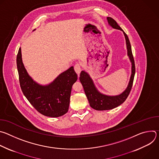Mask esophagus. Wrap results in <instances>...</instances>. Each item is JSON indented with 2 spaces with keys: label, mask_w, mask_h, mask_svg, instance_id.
Instances as JSON below:
<instances>
[{
  "label": "esophagus",
  "mask_w": 159,
  "mask_h": 159,
  "mask_svg": "<svg viewBox=\"0 0 159 159\" xmlns=\"http://www.w3.org/2000/svg\"><path fill=\"white\" fill-rule=\"evenodd\" d=\"M74 70L77 74H79L81 72V65L80 63H76L74 65Z\"/></svg>",
  "instance_id": "34e87169"
}]
</instances>
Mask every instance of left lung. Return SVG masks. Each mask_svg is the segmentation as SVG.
I'll return each instance as SVG.
<instances>
[{"label":"left lung","mask_w":159,"mask_h":159,"mask_svg":"<svg viewBox=\"0 0 159 159\" xmlns=\"http://www.w3.org/2000/svg\"><path fill=\"white\" fill-rule=\"evenodd\" d=\"M107 21L109 25H111L113 28L117 30H120L123 31V30L121 28V27L118 25L116 21L111 17H107ZM124 35L126 39V47L128 50V55L129 57V59L132 63V70H131V75L130 78V80L128 87L125 91L119 96H107L104 94H101L96 89L92 79L90 78L89 75L84 71H82L80 74V81L84 87V92L87 98V99L89 102V104L92 108L98 110V111H103V110H109L112 109L115 107H118L123 103L128 96L129 94L131 89L133 86L134 74H135V65L134 60L133 56L131 44L129 40V38L127 34L123 31Z\"/></svg>","instance_id":"obj_1"}]
</instances>
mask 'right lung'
I'll use <instances>...</instances> for the list:
<instances>
[{"mask_svg":"<svg viewBox=\"0 0 159 159\" xmlns=\"http://www.w3.org/2000/svg\"><path fill=\"white\" fill-rule=\"evenodd\" d=\"M19 80L22 93L31 104L41 115L57 118L67 112L73 84L77 80L74 67L61 73L50 84L42 86L29 76L22 63L21 50L19 49L17 58Z\"/></svg>","mask_w":159,"mask_h":159,"instance_id":"right-lung-1","label":"right lung"}]
</instances>
